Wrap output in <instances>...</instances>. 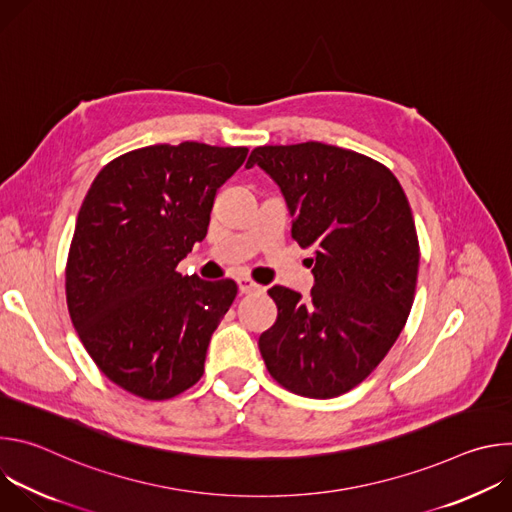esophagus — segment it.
I'll return each instance as SVG.
<instances>
[{
    "instance_id": "esophagus-1",
    "label": "esophagus",
    "mask_w": 512,
    "mask_h": 512,
    "mask_svg": "<svg viewBox=\"0 0 512 512\" xmlns=\"http://www.w3.org/2000/svg\"><path fill=\"white\" fill-rule=\"evenodd\" d=\"M239 291L241 294H255V291H261V285L249 277H239Z\"/></svg>"
}]
</instances>
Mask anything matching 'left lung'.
I'll use <instances>...</instances> for the list:
<instances>
[{"label":"left lung","instance_id":"1","mask_svg":"<svg viewBox=\"0 0 512 512\" xmlns=\"http://www.w3.org/2000/svg\"><path fill=\"white\" fill-rule=\"evenodd\" d=\"M281 188L291 237L312 249L310 298L273 285L275 324L259 336L269 375L287 391L338 397L367 379L413 306L419 241L409 200L381 162L336 145H261L245 168Z\"/></svg>","mask_w":512,"mask_h":512}]
</instances>
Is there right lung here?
<instances>
[{"mask_svg": "<svg viewBox=\"0 0 512 512\" xmlns=\"http://www.w3.org/2000/svg\"><path fill=\"white\" fill-rule=\"evenodd\" d=\"M247 152L148 145L111 160L83 200L66 261L68 314L99 371L131 395L172 399L204 373L237 283L176 267L206 237L216 190Z\"/></svg>", "mask_w": 512, "mask_h": 512, "instance_id": "right-lung-1", "label": "right lung"}]
</instances>
